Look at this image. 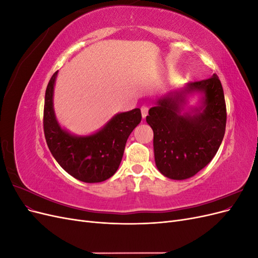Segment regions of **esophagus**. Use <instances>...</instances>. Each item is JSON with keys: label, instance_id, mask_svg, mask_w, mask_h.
<instances>
[{"label": "esophagus", "instance_id": "esophagus-1", "mask_svg": "<svg viewBox=\"0 0 258 258\" xmlns=\"http://www.w3.org/2000/svg\"><path fill=\"white\" fill-rule=\"evenodd\" d=\"M141 113H142V117H143V118H145V117H146L147 114H148V106L143 105V106L141 107Z\"/></svg>", "mask_w": 258, "mask_h": 258}]
</instances>
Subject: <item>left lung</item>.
<instances>
[{"label":"left lung","instance_id":"1","mask_svg":"<svg viewBox=\"0 0 258 258\" xmlns=\"http://www.w3.org/2000/svg\"><path fill=\"white\" fill-rule=\"evenodd\" d=\"M194 91L205 93L204 106L194 114H182L183 95ZM226 120L224 90L215 74L207 80L189 82L183 91L157 100L148 111L146 121L154 131L158 170L172 179H185L198 173L220 148Z\"/></svg>","mask_w":258,"mask_h":258}]
</instances>
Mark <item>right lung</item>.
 <instances>
[{"label":"right lung","mask_w":258,"mask_h":258,"mask_svg":"<svg viewBox=\"0 0 258 258\" xmlns=\"http://www.w3.org/2000/svg\"><path fill=\"white\" fill-rule=\"evenodd\" d=\"M54 72L45 92L43 126L46 143L53 158L73 177L85 183L110 178L118 169L124 146L141 121L140 108L117 114L105 127L88 137H74L61 129L52 107Z\"/></svg>","instance_id":"1"}]
</instances>
